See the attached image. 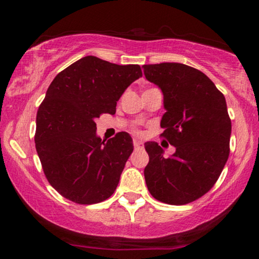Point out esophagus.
Segmentation results:
<instances>
[{
    "mask_svg": "<svg viewBox=\"0 0 259 259\" xmlns=\"http://www.w3.org/2000/svg\"><path fill=\"white\" fill-rule=\"evenodd\" d=\"M134 147H135V150L144 148V142L140 141V140H138V139H135V140H134Z\"/></svg>",
    "mask_w": 259,
    "mask_h": 259,
    "instance_id": "1",
    "label": "esophagus"
}]
</instances>
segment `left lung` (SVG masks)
Here are the masks:
<instances>
[{"label":"left lung","mask_w":259,"mask_h":259,"mask_svg":"<svg viewBox=\"0 0 259 259\" xmlns=\"http://www.w3.org/2000/svg\"><path fill=\"white\" fill-rule=\"evenodd\" d=\"M144 74L162 91V135L175 147L164 157L157 142L145 144L147 189L164 203H190L212 189L228 160L231 120L225 97L206 74L186 64H145Z\"/></svg>","instance_id":"left-lung-1"}]
</instances>
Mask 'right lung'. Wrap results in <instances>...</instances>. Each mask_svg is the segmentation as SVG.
I'll use <instances>...</instances> for the list:
<instances>
[{"mask_svg": "<svg viewBox=\"0 0 259 259\" xmlns=\"http://www.w3.org/2000/svg\"><path fill=\"white\" fill-rule=\"evenodd\" d=\"M142 76L139 64L119 65L86 56L57 74L36 115L35 146L47 180L63 197L80 204L111 197L134 150L125 132L108 141L97 136L102 113Z\"/></svg>", "mask_w": 259, "mask_h": 259, "instance_id": "1", "label": "right lung"}]
</instances>
